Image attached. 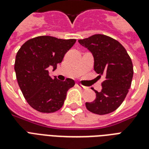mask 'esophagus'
I'll return each mask as SVG.
<instances>
[{
  "mask_svg": "<svg viewBox=\"0 0 149 149\" xmlns=\"http://www.w3.org/2000/svg\"><path fill=\"white\" fill-rule=\"evenodd\" d=\"M77 86L79 87V89H81V90H83V91H85V90H87V87H86V86H83V85H81V84H77Z\"/></svg>",
  "mask_w": 149,
  "mask_h": 149,
  "instance_id": "34e87169",
  "label": "esophagus"
}]
</instances>
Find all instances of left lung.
<instances>
[{"label": "left lung", "mask_w": 149, "mask_h": 149, "mask_svg": "<svg viewBox=\"0 0 149 149\" xmlns=\"http://www.w3.org/2000/svg\"><path fill=\"white\" fill-rule=\"evenodd\" d=\"M78 42L93 54L98 78L104 77L101 91L93 90L96 99L86 102V109L100 115L111 113L122 104L131 87L134 73L132 59L119 42L107 36L97 34Z\"/></svg>", "instance_id": "8db88e82"}]
</instances>
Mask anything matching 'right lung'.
Listing matches in <instances>:
<instances>
[{"label": "right lung", "mask_w": 149, "mask_h": 149, "mask_svg": "<svg viewBox=\"0 0 149 149\" xmlns=\"http://www.w3.org/2000/svg\"><path fill=\"white\" fill-rule=\"evenodd\" d=\"M76 39L38 36L24 42L17 52L15 63L17 83L30 106L42 113H52L63 107L66 93L75 85L73 79L60 81L49 75L56 70Z\"/></svg>", "instance_id": "right-lung-1"}]
</instances>
